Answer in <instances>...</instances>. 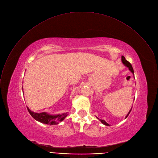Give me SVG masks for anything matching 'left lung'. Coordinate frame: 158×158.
<instances>
[{"label": "left lung", "instance_id": "8db88e82", "mask_svg": "<svg viewBox=\"0 0 158 158\" xmlns=\"http://www.w3.org/2000/svg\"><path fill=\"white\" fill-rule=\"evenodd\" d=\"M121 61H122V63H123V64L125 67H128V69H129V70L131 71V72L133 73V76H134V70H133V67H132L131 64H130V63L129 61H128L127 60L125 59V58H124V56H121ZM131 109H132V108H131V110H130V111L128 112V113L127 114V115L126 116L125 118H127L129 114L130 113V112H131ZM97 119H98L101 121V123H102V124H105V126H108V127H110V125L108 123H107L105 120H103V119H99L98 117H97Z\"/></svg>", "mask_w": 158, "mask_h": 158}]
</instances>
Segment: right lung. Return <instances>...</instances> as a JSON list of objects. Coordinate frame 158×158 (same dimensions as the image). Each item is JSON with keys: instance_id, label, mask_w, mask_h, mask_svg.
<instances>
[{"instance_id": "add662e5", "label": "right lung", "mask_w": 158, "mask_h": 158, "mask_svg": "<svg viewBox=\"0 0 158 158\" xmlns=\"http://www.w3.org/2000/svg\"><path fill=\"white\" fill-rule=\"evenodd\" d=\"M22 91H23V87H22ZM27 108L30 115L32 116L36 121L42 123L44 124H47L50 125H55L58 124L60 122L64 120L69 114L67 113H64L62 114H50L47 112L35 113L31 111L28 107Z\"/></svg>"}]
</instances>
